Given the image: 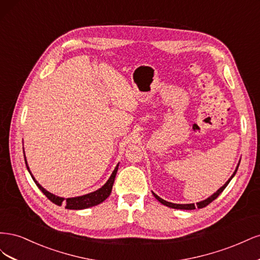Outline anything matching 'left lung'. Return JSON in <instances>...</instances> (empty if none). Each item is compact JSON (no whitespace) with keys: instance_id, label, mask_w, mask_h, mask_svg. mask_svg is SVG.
Listing matches in <instances>:
<instances>
[{"instance_id":"obj_1","label":"left lung","mask_w":260,"mask_h":260,"mask_svg":"<svg viewBox=\"0 0 260 260\" xmlns=\"http://www.w3.org/2000/svg\"><path fill=\"white\" fill-rule=\"evenodd\" d=\"M239 165H240V162L238 164V167H237V169H235V171L233 172V175L230 177V179L226 181V182L219 188V190L216 192V193H214L212 194L211 196H209L208 199H206V200H204V201H202V202H199V203H196V205H194V204H174V203H170V202H167V201H165V200H162V199H160L158 195H156L155 193H153V195L155 196V199L158 201V202H160L162 205H166V206H168V207H170V208H175V209H185V210H192V209H195V207H198V208H203V207H206L207 205H209V204L212 202V201H215L218 196L222 193V191L224 190V188L226 187V185L229 184V182L230 181L232 180V178L235 176V174H237V171H238V168H239Z\"/></svg>"}]
</instances>
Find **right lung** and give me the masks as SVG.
Segmentation results:
<instances>
[{"instance_id": "add662e5", "label": "right lung", "mask_w": 260, "mask_h": 260, "mask_svg": "<svg viewBox=\"0 0 260 260\" xmlns=\"http://www.w3.org/2000/svg\"><path fill=\"white\" fill-rule=\"evenodd\" d=\"M23 156H25V153H23ZM25 161H26V166H27V169L28 171L30 172V169L28 167V164H27V160H26V156H25ZM118 166H119V164L117 165L116 168L114 169L112 176L109 177V179L107 180V182L102 186L101 188H99V190L94 191L92 193H89V194H85V195H82V196H77V198H69V199H64V198H59V196H56L54 195L52 193H50L49 191H46L45 188H43L40 184L38 183V181L34 178V176L30 175L31 177H32L35 183L37 184V186L40 188V190L42 191V193L48 198L52 203L56 204V205L60 206V205H65V208L67 209H85V208H89V207H92V206H95V205H99V204H101L102 202H104L109 194L112 193V188H113V184H114V181H115V177H116V174H117V170H118Z\"/></svg>"}]
</instances>
